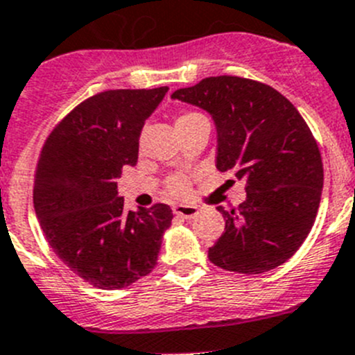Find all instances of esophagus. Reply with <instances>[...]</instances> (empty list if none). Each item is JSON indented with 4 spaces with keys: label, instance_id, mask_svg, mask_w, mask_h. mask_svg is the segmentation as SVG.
<instances>
[{
    "label": "esophagus",
    "instance_id": "obj_1",
    "mask_svg": "<svg viewBox=\"0 0 355 355\" xmlns=\"http://www.w3.org/2000/svg\"><path fill=\"white\" fill-rule=\"evenodd\" d=\"M173 213L177 216H182V218H194V216L199 213V209L198 206H192V205H175Z\"/></svg>",
    "mask_w": 355,
    "mask_h": 355
}]
</instances>
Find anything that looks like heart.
<instances>
[{"label": "heart", "instance_id": "obj_1", "mask_svg": "<svg viewBox=\"0 0 355 355\" xmlns=\"http://www.w3.org/2000/svg\"><path fill=\"white\" fill-rule=\"evenodd\" d=\"M194 116L198 114H196V112H185V114L178 116L177 123L185 121V119L189 118H194ZM168 191H170L173 196H185L189 191V180L184 177V175H175V177H171L170 180H168Z\"/></svg>", "mask_w": 355, "mask_h": 355}]
</instances>
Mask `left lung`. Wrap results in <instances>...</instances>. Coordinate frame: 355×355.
Instances as JSON below:
<instances>
[{"instance_id": "1", "label": "left lung", "mask_w": 355, "mask_h": 355, "mask_svg": "<svg viewBox=\"0 0 355 355\" xmlns=\"http://www.w3.org/2000/svg\"><path fill=\"white\" fill-rule=\"evenodd\" d=\"M171 98L211 116L216 170L246 182L239 208H216L225 230L209 261L239 274L279 267L309 236L321 202V153L307 123L272 86L237 76L206 78Z\"/></svg>"}]
</instances>
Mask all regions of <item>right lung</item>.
<instances>
[{"instance_id": "add662e5", "label": "right lung", "mask_w": 355, "mask_h": 355, "mask_svg": "<svg viewBox=\"0 0 355 355\" xmlns=\"http://www.w3.org/2000/svg\"><path fill=\"white\" fill-rule=\"evenodd\" d=\"M168 94L109 90L72 109L44 142L34 211L55 254L81 279L121 290L156 267L173 213L168 205L125 211L123 166H135L146 119Z\"/></svg>"}]
</instances>
